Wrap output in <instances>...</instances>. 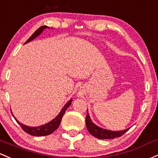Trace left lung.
I'll return each instance as SVG.
<instances>
[{
    "mask_svg": "<svg viewBox=\"0 0 158 158\" xmlns=\"http://www.w3.org/2000/svg\"><path fill=\"white\" fill-rule=\"evenodd\" d=\"M85 123L86 127H87L88 130L92 134L93 136L98 138L99 139H115V138L120 137L121 135H123L124 133L127 132L129 129H127L123 131H110L107 130V129H102L94 124V123L91 120L90 117L89 115L87 110V115H86L85 118Z\"/></svg>",
    "mask_w": 158,
    "mask_h": 158,
    "instance_id": "8db88e82",
    "label": "left lung"
}]
</instances>
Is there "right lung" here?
Instances as JSON below:
<instances>
[{
    "label": "right lung",
    "mask_w": 158,
    "mask_h": 158,
    "mask_svg": "<svg viewBox=\"0 0 158 158\" xmlns=\"http://www.w3.org/2000/svg\"><path fill=\"white\" fill-rule=\"evenodd\" d=\"M46 28H48V27L46 26H41L40 28H39L37 30H36L32 35H31V37L29 38V39H28L26 42H25V44H26V43L29 42V41H31V40L35 39V38L37 37V36H39V35L42 32V31L44 30V29H46ZM71 102H72V99H70V100L66 103V104L64 106V108L61 110V111L60 112V114H58L57 117L53 119V120H51V122L48 123L44 124V125H42V126H40V127H27V126L23 125V124L20 123H19L17 119L15 118L14 117H14V119H16V122L19 123V125L20 126L21 128H22L23 130L26 132V133L29 134V135H34V136L48 135H50V134H51L52 132H54V131H55L56 129L59 127L60 124V122H61V119H62L63 116H64V114H65V111L66 110V109H67L68 107L70 106Z\"/></svg>",
    "instance_id": "obj_1"
}]
</instances>
